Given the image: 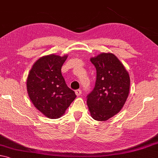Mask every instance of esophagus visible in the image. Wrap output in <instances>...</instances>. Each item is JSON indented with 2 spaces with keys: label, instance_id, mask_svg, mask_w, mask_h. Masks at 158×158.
Segmentation results:
<instances>
[{
  "label": "esophagus",
  "instance_id": "34e87169",
  "mask_svg": "<svg viewBox=\"0 0 158 158\" xmlns=\"http://www.w3.org/2000/svg\"><path fill=\"white\" fill-rule=\"evenodd\" d=\"M75 94H76V95H77V96H80V95L81 94V89H77V90H76V91H75Z\"/></svg>",
  "mask_w": 158,
  "mask_h": 158
}]
</instances>
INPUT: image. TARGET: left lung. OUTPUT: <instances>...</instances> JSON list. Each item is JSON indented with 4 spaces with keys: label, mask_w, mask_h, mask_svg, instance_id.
I'll list each match as a JSON object with an SVG mask.
<instances>
[{
    "label": "left lung",
    "mask_w": 158,
    "mask_h": 158,
    "mask_svg": "<svg viewBox=\"0 0 158 158\" xmlns=\"http://www.w3.org/2000/svg\"><path fill=\"white\" fill-rule=\"evenodd\" d=\"M90 60L96 69V81L86 102L92 118L106 121L123 107L129 93V75L110 52H102Z\"/></svg>",
    "instance_id": "left-lung-1"
}]
</instances>
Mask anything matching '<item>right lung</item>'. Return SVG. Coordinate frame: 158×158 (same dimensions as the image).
Listing matches in <instances>:
<instances>
[{
  "label": "right lung",
  "instance_id": "right-lung-1",
  "mask_svg": "<svg viewBox=\"0 0 158 158\" xmlns=\"http://www.w3.org/2000/svg\"><path fill=\"white\" fill-rule=\"evenodd\" d=\"M67 56L51 54L35 62L27 80L28 95L35 107L50 119L62 117L77 97L61 73Z\"/></svg>",
  "mask_w": 158,
  "mask_h": 158
}]
</instances>
